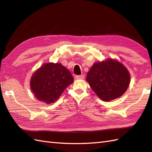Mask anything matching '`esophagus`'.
I'll list each match as a JSON object with an SVG mask.
<instances>
[{
  "label": "esophagus",
  "instance_id": "34e87169",
  "mask_svg": "<svg viewBox=\"0 0 152 152\" xmlns=\"http://www.w3.org/2000/svg\"><path fill=\"white\" fill-rule=\"evenodd\" d=\"M76 79L77 80H83L84 78V76L83 75H78V76H76Z\"/></svg>",
  "mask_w": 152,
  "mask_h": 152
}]
</instances>
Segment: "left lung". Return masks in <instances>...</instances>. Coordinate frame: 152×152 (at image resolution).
Listing matches in <instances>:
<instances>
[{
  "instance_id": "obj_1",
  "label": "left lung",
  "mask_w": 152,
  "mask_h": 152,
  "mask_svg": "<svg viewBox=\"0 0 152 152\" xmlns=\"http://www.w3.org/2000/svg\"><path fill=\"white\" fill-rule=\"evenodd\" d=\"M86 80L99 97L107 102L126 91L130 83V74L121 63L108 59L93 64Z\"/></svg>"
}]
</instances>
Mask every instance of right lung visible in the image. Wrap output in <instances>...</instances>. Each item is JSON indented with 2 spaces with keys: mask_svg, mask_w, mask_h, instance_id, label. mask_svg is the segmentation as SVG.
<instances>
[{
  "mask_svg": "<svg viewBox=\"0 0 152 152\" xmlns=\"http://www.w3.org/2000/svg\"><path fill=\"white\" fill-rule=\"evenodd\" d=\"M74 81L70 71L60 63H46L35 72L31 88L35 96L47 104L54 102Z\"/></svg>",
  "mask_w": 152,
  "mask_h": 152,
  "instance_id": "obj_1",
  "label": "right lung"
}]
</instances>
